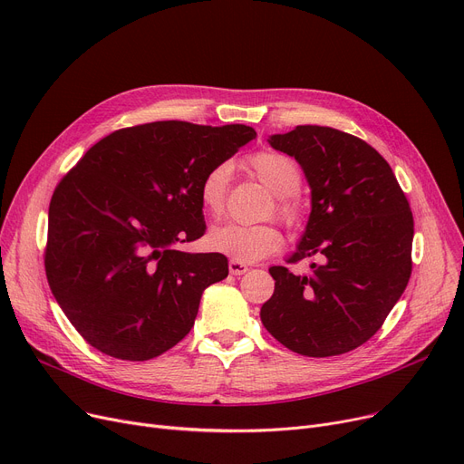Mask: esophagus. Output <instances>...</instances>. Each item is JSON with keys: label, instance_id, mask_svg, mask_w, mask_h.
Segmentation results:
<instances>
[{"label": "esophagus", "instance_id": "34e87169", "mask_svg": "<svg viewBox=\"0 0 464 464\" xmlns=\"http://www.w3.org/2000/svg\"><path fill=\"white\" fill-rule=\"evenodd\" d=\"M229 271H231V275L240 276V275H245L248 271V265L242 263V261H237V259H231L229 261Z\"/></svg>", "mask_w": 464, "mask_h": 464}]
</instances>
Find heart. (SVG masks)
<instances>
[{
	"instance_id": "heart-1",
	"label": "heart",
	"mask_w": 464,
	"mask_h": 464,
	"mask_svg": "<svg viewBox=\"0 0 464 464\" xmlns=\"http://www.w3.org/2000/svg\"><path fill=\"white\" fill-rule=\"evenodd\" d=\"M250 167L254 175L280 199L278 214L287 224H295L299 219V207L291 195H295L301 188L299 165L280 152H259L250 160ZM229 175L231 167L227 163L214 165L205 173L199 184V199L208 214L216 216L224 210ZM207 246L237 261H257L282 246V235L273 226L229 222L208 231Z\"/></svg>"
}]
</instances>
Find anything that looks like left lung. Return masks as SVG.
<instances>
[{
	"instance_id": "obj_1",
	"label": "left lung",
	"mask_w": 464,
	"mask_h": 464,
	"mask_svg": "<svg viewBox=\"0 0 464 464\" xmlns=\"http://www.w3.org/2000/svg\"><path fill=\"white\" fill-rule=\"evenodd\" d=\"M295 158L312 210L289 263L320 257L310 275L271 266L275 294L261 322L280 344L308 357L359 348L382 327L411 273L413 218L392 167L371 144L324 126L269 137Z\"/></svg>"
}]
</instances>
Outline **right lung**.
<instances>
[{
    "mask_svg": "<svg viewBox=\"0 0 464 464\" xmlns=\"http://www.w3.org/2000/svg\"><path fill=\"white\" fill-rule=\"evenodd\" d=\"M256 139L250 126L167 120L118 130L62 179L48 208V285L90 346L146 361L193 327L203 291L229 273L222 254L177 245L205 235L199 184Z\"/></svg>",
    "mask_w": 464,
    "mask_h": 464,
    "instance_id": "1",
    "label": "right lung"
}]
</instances>
